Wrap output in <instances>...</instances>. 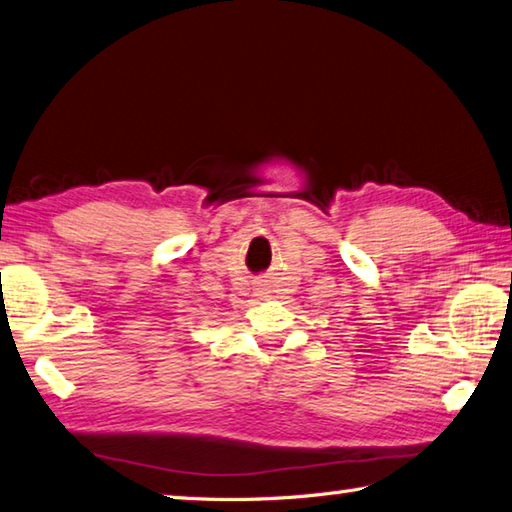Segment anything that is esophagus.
<instances>
[{"mask_svg":"<svg viewBox=\"0 0 512 512\" xmlns=\"http://www.w3.org/2000/svg\"><path fill=\"white\" fill-rule=\"evenodd\" d=\"M258 295H260V298H265V291H260Z\"/></svg>","mask_w":512,"mask_h":512,"instance_id":"34e87169","label":"esophagus"}]
</instances>
